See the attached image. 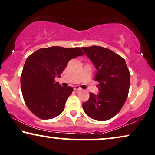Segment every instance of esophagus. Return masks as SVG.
I'll return each instance as SVG.
<instances>
[{
    "label": "esophagus",
    "instance_id": "1",
    "mask_svg": "<svg viewBox=\"0 0 155 155\" xmlns=\"http://www.w3.org/2000/svg\"><path fill=\"white\" fill-rule=\"evenodd\" d=\"M74 90H75V91H80V90H81V88L80 86H74Z\"/></svg>",
    "mask_w": 155,
    "mask_h": 155
}]
</instances>
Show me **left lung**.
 Listing matches in <instances>:
<instances>
[{
    "mask_svg": "<svg viewBox=\"0 0 155 155\" xmlns=\"http://www.w3.org/2000/svg\"><path fill=\"white\" fill-rule=\"evenodd\" d=\"M96 67L95 80L99 82L98 95L91 93L83 103L85 113L95 120L106 121L114 117L125 103L130 87V72L125 60L106 48L82 47Z\"/></svg>",
    "mask_w": 155,
    "mask_h": 155,
    "instance_id": "obj_1",
    "label": "left lung"
}]
</instances>
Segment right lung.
Here are the masks:
<instances>
[{
	"instance_id": "obj_1",
	"label": "right lung",
	"mask_w": 155,
	"mask_h": 155,
	"mask_svg": "<svg viewBox=\"0 0 155 155\" xmlns=\"http://www.w3.org/2000/svg\"><path fill=\"white\" fill-rule=\"evenodd\" d=\"M84 55L80 48L53 46L28 57L21 74V89L26 104L37 117L53 119L64 111L73 88L62 87L55 78L61 77L69 60Z\"/></svg>"
}]
</instances>
